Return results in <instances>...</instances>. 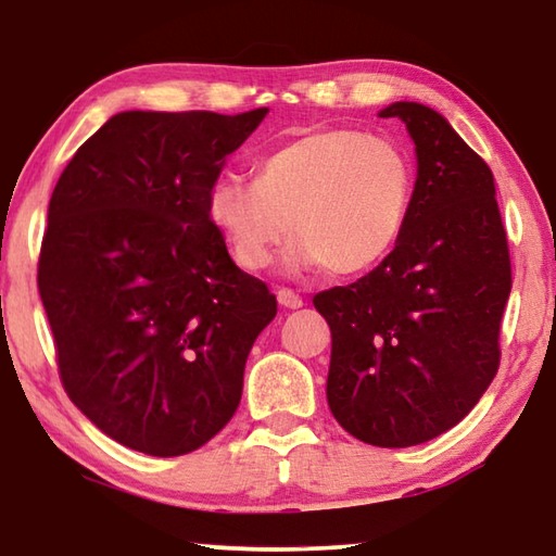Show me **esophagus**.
<instances>
[{
  "instance_id": "1",
  "label": "esophagus",
  "mask_w": 556,
  "mask_h": 556,
  "mask_svg": "<svg viewBox=\"0 0 556 556\" xmlns=\"http://www.w3.org/2000/svg\"><path fill=\"white\" fill-rule=\"evenodd\" d=\"M276 299H278V303H280V306H283V308H301V306H303L301 295L293 293V291H288V288H278Z\"/></svg>"
}]
</instances>
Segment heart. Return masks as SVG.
Segmentation results:
<instances>
[{"mask_svg": "<svg viewBox=\"0 0 556 556\" xmlns=\"http://www.w3.org/2000/svg\"><path fill=\"white\" fill-rule=\"evenodd\" d=\"M413 162L384 136L354 128L308 131L255 164V181L219 177L207 217L238 268L263 270L288 232L293 270L356 276L382 261L405 230Z\"/></svg>", "mask_w": 556, "mask_h": 556, "instance_id": "obj_1", "label": "heart"}]
</instances>
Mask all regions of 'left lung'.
Listing matches in <instances>:
<instances>
[{
  "instance_id": "8db88e82",
  "label": "left lung",
  "mask_w": 556,
  "mask_h": 556,
  "mask_svg": "<svg viewBox=\"0 0 556 556\" xmlns=\"http://www.w3.org/2000/svg\"><path fill=\"white\" fill-rule=\"evenodd\" d=\"M379 116L415 143L405 230L375 270L314 306L331 329V415L362 443L409 447L455 428L496 377L511 261L489 164L447 118L415 101Z\"/></svg>"
}]
</instances>
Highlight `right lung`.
I'll return each mask as SVG.
<instances>
[{
	"mask_svg": "<svg viewBox=\"0 0 556 556\" xmlns=\"http://www.w3.org/2000/svg\"><path fill=\"white\" fill-rule=\"evenodd\" d=\"M268 109L124 111L60 174L37 288L60 379L98 430L174 458L230 422L276 295L232 263L207 217L227 154Z\"/></svg>",
	"mask_w": 556,
	"mask_h": 556,
	"instance_id": "add662e5",
	"label": "right lung"
}]
</instances>
